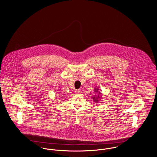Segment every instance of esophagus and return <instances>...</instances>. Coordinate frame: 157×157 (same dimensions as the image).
I'll list each match as a JSON object with an SVG mask.
<instances>
[{"mask_svg": "<svg viewBox=\"0 0 157 157\" xmlns=\"http://www.w3.org/2000/svg\"><path fill=\"white\" fill-rule=\"evenodd\" d=\"M75 92L77 93V94H80L81 93V91L80 89H78V90H75Z\"/></svg>", "mask_w": 157, "mask_h": 157, "instance_id": "34e87169", "label": "esophagus"}]
</instances>
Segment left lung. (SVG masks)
<instances>
[{"label":"left lung","instance_id":"left-lung-1","mask_svg":"<svg viewBox=\"0 0 157 157\" xmlns=\"http://www.w3.org/2000/svg\"><path fill=\"white\" fill-rule=\"evenodd\" d=\"M98 90H97V91H98ZM98 96H99V95H98ZM96 99H97V100H96ZM98 98H96V99H94V100H96V101H98Z\"/></svg>","mask_w":157,"mask_h":157}]
</instances>
